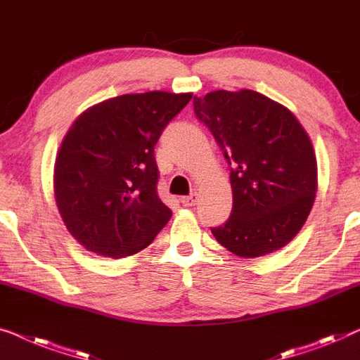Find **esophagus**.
Segmentation results:
<instances>
[{
  "label": "esophagus",
  "mask_w": 360,
  "mask_h": 360,
  "mask_svg": "<svg viewBox=\"0 0 360 360\" xmlns=\"http://www.w3.org/2000/svg\"><path fill=\"white\" fill-rule=\"evenodd\" d=\"M195 202H197V194H195V192H194V194H191V195L181 197V204L184 205V207H192V205H195Z\"/></svg>",
  "instance_id": "obj_1"
}]
</instances>
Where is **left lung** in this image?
Segmentation results:
<instances>
[{
    "mask_svg": "<svg viewBox=\"0 0 360 360\" xmlns=\"http://www.w3.org/2000/svg\"><path fill=\"white\" fill-rule=\"evenodd\" d=\"M195 117L230 165V219L212 229L240 257H259L293 240L315 202L318 168L311 140L287 108L251 89L194 96Z\"/></svg>",
    "mask_w": 360,
    "mask_h": 360,
    "instance_id": "1",
    "label": "left lung"
}]
</instances>
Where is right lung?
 <instances>
[{
    "mask_svg": "<svg viewBox=\"0 0 360 360\" xmlns=\"http://www.w3.org/2000/svg\"><path fill=\"white\" fill-rule=\"evenodd\" d=\"M192 93L124 94L86 109L65 135L55 161L60 215L81 246L99 256L135 255L173 212L156 192L155 145Z\"/></svg>",
    "mask_w": 360,
    "mask_h": 360,
    "instance_id": "obj_1",
    "label": "right lung"
}]
</instances>
